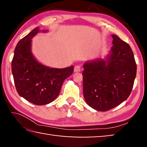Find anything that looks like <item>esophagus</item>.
I'll list each match as a JSON object with an SVG mask.
<instances>
[{
    "mask_svg": "<svg viewBox=\"0 0 147 147\" xmlns=\"http://www.w3.org/2000/svg\"><path fill=\"white\" fill-rule=\"evenodd\" d=\"M82 70V67L79 65H76L74 67V71L75 72H80Z\"/></svg>",
    "mask_w": 147,
    "mask_h": 147,
    "instance_id": "obj_1",
    "label": "esophagus"
}]
</instances>
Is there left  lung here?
<instances>
[{
  "mask_svg": "<svg viewBox=\"0 0 147 147\" xmlns=\"http://www.w3.org/2000/svg\"><path fill=\"white\" fill-rule=\"evenodd\" d=\"M106 59L84 64L83 91L92 108L106 111L126 100L132 90L137 65L130 45L116 35Z\"/></svg>",
  "mask_w": 147,
  "mask_h": 147,
  "instance_id": "1",
  "label": "left lung"
}]
</instances>
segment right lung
Instances as JSON below:
<instances>
[{"label": "right lung", "mask_w": 147, "mask_h": 147, "mask_svg": "<svg viewBox=\"0 0 147 147\" xmlns=\"http://www.w3.org/2000/svg\"><path fill=\"white\" fill-rule=\"evenodd\" d=\"M39 31L36 27L17 44L11 71L19 95L36 105H45L58 96L64 80L73 74L74 66L51 68L36 60L31 52V39Z\"/></svg>", "instance_id": "1"}]
</instances>
